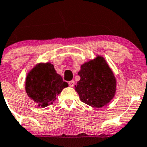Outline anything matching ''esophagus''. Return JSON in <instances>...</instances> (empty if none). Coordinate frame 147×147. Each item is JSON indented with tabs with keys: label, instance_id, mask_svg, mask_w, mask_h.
<instances>
[{
	"label": "esophagus",
	"instance_id": "esophagus-1",
	"mask_svg": "<svg viewBox=\"0 0 147 147\" xmlns=\"http://www.w3.org/2000/svg\"><path fill=\"white\" fill-rule=\"evenodd\" d=\"M68 84H69V86H75V81H73V80H72V81H70L68 82Z\"/></svg>",
	"mask_w": 147,
	"mask_h": 147
}]
</instances>
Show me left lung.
<instances>
[{"instance_id":"left-lung-1","label":"left lung","mask_w":147,"mask_h":147,"mask_svg":"<svg viewBox=\"0 0 147 147\" xmlns=\"http://www.w3.org/2000/svg\"><path fill=\"white\" fill-rule=\"evenodd\" d=\"M78 75L80 80L75 87L82 102L91 107L100 108L114 97L116 78L101 56L82 65Z\"/></svg>"}]
</instances>
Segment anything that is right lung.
Listing matches in <instances>:
<instances>
[{
  "mask_svg": "<svg viewBox=\"0 0 147 147\" xmlns=\"http://www.w3.org/2000/svg\"><path fill=\"white\" fill-rule=\"evenodd\" d=\"M67 86V82H63L50 63L37 64L26 78L27 95L41 107L52 104L56 96Z\"/></svg>",
  "mask_w": 147,
  "mask_h": 147,
  "instance_id": "1",
  "label": "right lung"
}]
</instances>
